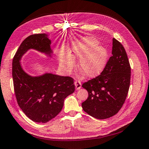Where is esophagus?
Returning <instances> with one entry per match:
<instances>
[{
	"label": "esophagus",
	"mask_w": 149,
	"mask_h": 149,
	"mask_svg": "<svg viewBox=\"0 0 149 149\" xmlns=\"http://www.w3.org/2000/svg\"><path fill=\"white\" fill-rule=\"evenodd\" d=\"M74 85H75V88L77 90L80 89L81 87V81L79 80H76L74 82Z\"/></svg>",
	"instance_id": "34e87169"
}]
</instances>
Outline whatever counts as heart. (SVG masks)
<instances>
[{
	"instance_id": "b5f03b06",
	"label": "heart",
	"mask_w": 149,
	"mask_h": 149,
	"mask_svg": "<svg viewBox=\"0 0 149 149\" xmlns=\"http://www.w3.org/2000/svg\"><path fill=\"white\" fill-rule=\"evenodd\" d=\"M98 40L91 36L84 37L73 44L71 54H62L60 66L63 71L69 72L74 65V58H80L79 68L87 77L98 75L104 69L107 60V53L104 47L98 45Z\"/></svg>"
}]
</instances>
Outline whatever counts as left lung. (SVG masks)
<instances>
[{"instance_id": "8db88e82", "label": "left lung", "mask_w": 149, "mask_h": 149, "mask_svg": "<svg viewBox=\"0 0 149 149\" xmlns=\"http://www.w3.org/2000/svg\"><path fill=\"white\" fill-rule=\"evenodd\" d=\"M130 66L120 42L113 39L112 56L98 77L82 85L89 96L81 104L84 111L100 120L118 113L125 101L129 89Z\"/></svg>"}]
</instances>
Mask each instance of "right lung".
<instances>
[{
    "mask_svg": "<svg viewBox=\"0 0 149 149\" xmlns=\"http://www.w3.org/2000/svg\"><path fill=\"white\" fill-rule=\"evenodd\" d=\"M51 41L45 33L29 36L17 51L12 63L14 91L20 108L32 121L47 123L62 111L64 99L74 91L73 78L45 73L31 77L23 70L20 60L30 49L51 56Z\"/></svg>",
    "mask_w": 149,
    "mask_h": 149,
    "instance_id": "add662e5",
    "label": "right lung"
}]
</instances>
